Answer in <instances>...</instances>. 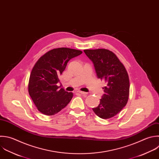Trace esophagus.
<instances>
[{
    "label": "esophagus",
    "instance_id": "34e87169",
    "mask_svg": "<svg viewBox=\"0 0 159 159\" xmlns=\"http://www.w3.org/2000/svg\"><path fill=\"white\" fill-rule=\"evenodd\" d=\"M78 93H80V94H83V95H86V94H87V93H85V92H83V91H78Z\"/></svg>",
    "mask_w": 159,
    "mask_h": 159
}]
</instances>
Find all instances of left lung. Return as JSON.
<instances>
[{"instance_id":"obj_1","label":"left lung","mask_w":159,"mask_h":159,"mask_svg":"<svg viewBox=\"0 0 159 159\" xmlns=\"http://www.w3.org/2000/svg\"><path fill=\"white\" fill-rule=\"evenodd\" d=\"M84 52L93 62L97 77L106 83L100 103L93 110L100 118L112 117L128 101L130 86L127 72L117 56L108 50H84Z\"/></svg>"}]
</instances>
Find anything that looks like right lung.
Wrapping results in <instances>:
<instances>
[{
  "label": "right lung",
  "instance_id": "right-lung-1",
  "mask_svg": "<svg viewBox=\"0 0 159 159\" xmlns=\"http://www.w3.org/2000/svg\"><path fill=\"white\" fill-rule=\"evenodd\" d=\"M82 53L68 48H55L37 61L30 76L29 93L40 112L53 116L70 102L73 93L60 89L57 84L68 62Z\"/></svg>",
  "mask_w": 159,
  "mask_h": 159
}]
</instances>
